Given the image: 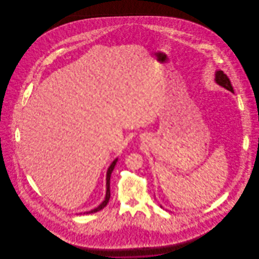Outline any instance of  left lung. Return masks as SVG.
<instances>
[{
  "mask_svg": "<svg viewBox=\"0 0 259 259\" xmlns=\"http://www.w3.org/2000/svg\"><path fill=\"white\" fill-rule=\"evenodd\" d=\"M215 82L220 85L221 87L230 91L231 93H233V88L231 86V81L229 79V77H227V75L223 73L221 70H217L215 74ZM162 207V205H160Z\"/></svg>",
  "mask_w": 259,
  "mask_h": 259,
  "instance_id": "1",
  "label": "left lung"
}]
</instances>
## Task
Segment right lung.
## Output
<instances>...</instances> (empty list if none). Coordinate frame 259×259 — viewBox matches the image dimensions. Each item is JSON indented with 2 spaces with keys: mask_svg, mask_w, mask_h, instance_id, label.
<instances>
[{
  "mask_svg": "<svg viewBox=\"0 0 259 259\" xmlns=\"http://www.w3.org/2000/svg\"><path fill=\"white\" fill-rule=\"evenodd\" d=\"M117 157H116V159L114 160L112 163H111V165H109V167H108V169H107V172H106V193H105V200L101 203V204L97 206V207H95L94 209L90 210V211H86V212H84V213H80V214H93V213H96V212H98L100 210L103 209V208H105V205L108 204V202H109V199H110V178L111 174H112V172L114 170V168H115V165H116V162H117Z\"/></svg>",
  "mask_w": 259,
  "mask_h": 259,
  "instance_id": "obj_1",
  "label": "right lung"
}]
</instances>
